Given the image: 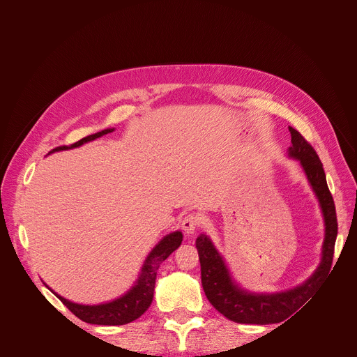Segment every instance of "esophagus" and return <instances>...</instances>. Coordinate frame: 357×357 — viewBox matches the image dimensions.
I'll return each instance as SVG.
<instances>
[{
	"label": "esophagus",
	"mask_w": 357,
	"mask_h": 357,
	"mask_svg": "<svg viewBox=\"0 0 357 357\" xmlns=\"http://www.w3.org/2000/svg\"><path fill=\"white\" fill-rule=\"evenodd\" d=\"M201 226V217L195 213H190L182 220V229L186 234H192Z\"/></svg>",
	"instance_id": "obj_1"
}]
</instances>
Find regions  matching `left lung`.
<instances>
[{"label": "left lung", "mask_w": 357, "mask_h": 357, "mask_svg": "<svg viewBox=\"0 0 357 357\" xmlns=\"http://www.w3.org/2000/svg\"><path fill=\"white\" fill-rule=\"evenodd\" d=\"M289 131L292 142L289 156L301 162L324 214L326 240L323 246V260L315 273L301 287L273 295L248 294L233 284L229 271L213 243L207 236L201 234L195 245L201 264V284L204 292L211 305L234 323L264 326L287 320L308 301L331 271L337 229H339L334 199L328 190L323 163L314 147L295 128L289 127Z\"/></svg>", "instance_id": "left-lung-1"}]
</instances>
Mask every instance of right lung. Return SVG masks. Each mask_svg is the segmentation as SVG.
I'll use <instances>...</instances> for the list:
<instances>
[{"label":"right lung","instance_id":"obj_1","mask_svg":"<svg viewBox=\"0 0 357 357\" xmlns=\"http://www.w3.org/2000/svg\"><path fill=\"white\" fill-rule=\"evenodd\" d=\"M114 128H107L100 131V133L86 136L81 139L79 142L73 143L70 146H59L50 150L49 153L59 152V150L78 147L86 142H91L93 139H98L107 133H111ZM182 243V233L175 231L166 236L159 245L152 250L144 261L142 268L140 276L137 279V284L130 289L124 296L116 299V301L101 304V305H81V304H73L68 299L58 296L63 305L73 314L77 315L79 320L89 323V324H98V326H123L127 323H131L137 320L139 317L144 314V311L152 304L153 299V291H155V282H156V275L158 269L162 265V261L171 255L174 250H176Z\"/></svg>","mask_w":357,"mask_h":357}]
</instances>
